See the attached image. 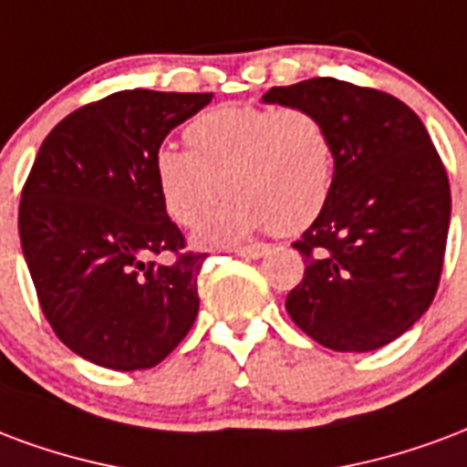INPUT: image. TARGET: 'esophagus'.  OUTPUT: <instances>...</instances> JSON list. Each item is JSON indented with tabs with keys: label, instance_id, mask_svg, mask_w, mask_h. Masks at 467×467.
Returning a JSON list of instances; mask_svg holds the SVG:
<instances>
[{
	"label": "esophagus",
	"instance_id": "34e87169",
	"mask_svg": "<svg viewBox=\"0 0 467 467\" xmlns=\"http://www.w3.org/2000/svg\"><path fill=\"white\" fill-rule=\"evenodd\" d=\"M269 250H272L269 244H244V247H237L234 254L244 257V260H260V257L269 254Z\"/></svg>",
	"mask_w": 467,
	"mask_h": 467
}]
</instances>
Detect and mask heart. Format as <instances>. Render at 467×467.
Listing matches in <instances>:
<instances>
[{"mask_svg": "<svg viewBox=\"0 0 467 467\" xmlns=\"http://www.w3.org/2000/svg\"><path fill=\"white\" fill-rule=\"evenodd\" d=\"M190 150L163 146L153 158L165 213L195 227L202 247L237 244L262 233H302L324 213L337 181V150L327 123L304 109L223 106L185 128Z\"/></svg>", "mask_w": 467, "mask_h": 467, "instance_id": "b5f03b06", "label": "heart"}]
</instances>
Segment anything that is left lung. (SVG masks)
Returning a JSON list of instances; mask_svg holds the SVG:
<instances>
[{
  "instance_id": "8db88e82",
  "label": "left lung",
  "mask_w": 467,
  "mask_h": 467,
  "mask_svg": "<svg viewBox=\"0 0 467 467\" xmlns=\"http://www.w3.org/2000/svg\"><path fill=\"white\" fill-rule=\"evenodd\" d=\"M265 103L317 113L337 150L331 198L302 240V282L286 295L296 327L331 351H374L436 296L451 185L416 113L389 93L337 78L275 86Z\"/></svg>"
}]
</instances>
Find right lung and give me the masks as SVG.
Instances as JSON below:
<instances>
[{
	"instance_id": "add662e5",
	"label": "right lung",
	"mask_w": 467,
	"mask_h": 467,
	"mask_svg": "<svg viewBox=\"0 0 467 467\" xmlns=\"http://www.w3.org/2000/svg\"><path fill=\"white\" fill-rule=\"evenodd\" d=\"M213 93L133 88L88 103L44 138L19 205V237L51 329L91 364L138 371L161 364L198 317L205 254H178L153 158Z\"/></svg>"
}]
</instances>
